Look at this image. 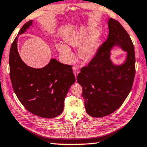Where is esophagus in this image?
I'll return each instance as SVG.
<instances>
[{
    "mask_svg": "<svg viewBox=\"0 0 147 147\" xmlns=\"http://www.w3.org/2000/svg\"><path fill=\"white\" fill-rule=\"evenodd\" d=\"M73 71H74V75H75L76 78H77V76H78V74L79 73V68H78V67H76V66H74L73 67Z\"/></svg>",
    "mask_w": 147,
    "mask_h": 147,
    "instance_id": "34e87169",
    "label": "esophagus"
}]
</instances>
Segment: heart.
<instances>
[{"label": "heart", "instance_id": "heart-1", "mask_svg": "<svg viewBox=\"0 0 147 147\" xmlns=\"http://www.w3.org/2000/svg\"><path fill=\"white\" fill-rule=\"evenodd\" d=\"M90 34V32L88 28L81 27L78 30L69 33L64 38L66 43L71 47H77L82 45L79 49V55L85 61L91 60L94 57L99 46L97 36ZM57 48L67 61L71 62L74 60L73 52L65 44L59 42L57 45Z\"/></svg>", "mask_w": 147, "mask_h": 147}]
</instances>
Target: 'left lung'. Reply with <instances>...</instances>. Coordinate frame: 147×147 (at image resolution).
Returning <instances> with one entry per match:
<instances>
[{"label": "left lung", "mask_w": 147, "mask_h": 147, "mask_svg": "<svg viewBox=\"0 0 147 147\" xmlns=\"http://www.w3.org/2000/svg\"><path fill=\"white\" fill-rule=\"evenodd\" d=\"M109 34L96 56L83 67L77 81L83 88L82 96L87 114L101 117L112 114L121 106L132 89L135 77V53L132 40L120 23L110 18ZM119 46L127 52L119 65L110 59L111 51Z\"/></svg>", "instance_id": "8db88e82"}]
</instances>
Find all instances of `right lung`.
Masks as SVG:
<instances>
[{
  "label": "right lung",
  "instance_id": "obj_1",
  "mask_svg": "<svg viewBox=\"0 0 147 147\" xmlns=\"http://www.w3.org/2000/svg\"><path fill=\"white\" fill-rule=\"evenodd\" d=\"M33 24L27 22L20 30L9 51V75L18 99L28 111L44 118L58 116L63 111L64 98L76 81L72 66L51 59L42 68L26 65L17 50L18 37Z\"/></svg>",
  "mask_w": 147,
  "mask_h": 147
}]
</instances>
